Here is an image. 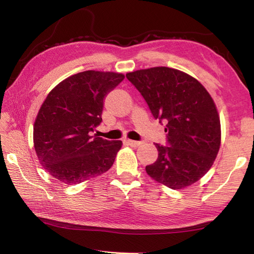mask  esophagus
<instances>
[{
	"instance_id": "obj_1",
	"label": "esophagus",
	"mask_w": 254,
	"mask_h": 254,
	"mask_svg": "<svg viewBox=\"0 0 254 254\" xmlns=\"http://www.w3.org/2000/svg\"><path fill=\"white\" fill-rule=\"evenodd\" d=\"M127 143L130 145L131 147H137V146H139V145H141L142 143L141 142H137V141H133V139H127Z\"/></svg>"
}]
</instances>
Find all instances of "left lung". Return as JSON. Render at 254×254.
I'll return each instance as SVG.
<instances>
[{
    "instance_id": "1",
    "label": "left lung",
    "mask_w": 254,
    "mask_h": 254,
    "mask_svg": "<svg viewBox=\"0 0 254 254\" xmlns=\"http://www.w3.org/2000/svg\"><path fill=\"white\" fill-rule=\"evenodd\" d=\"M127 78L141 93L155 119L165 121L167 143L155 144L158 158L147 175L172 190L198 181L213 166L220 146L215 102L197 79L166 66L138 69Z\"/></svg>"
}]
</instances>
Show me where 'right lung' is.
Segmentation results:
<instances>
[{
    "label": "right lung",
    "instance_id": "1",
    "mask_svg": "<svg viewBox=\"0 0 254 254\" xmlns=\"http://www.w3.org/2000/svg\"><path fill=\"white\" fill-rule=\"evenodd\" d=\"M123 79L121 73L85 71L48 94L34 124V146L42 167L57 180L72 186L111 168L122 142L90 133L102 121L105 97Z\"/></svg>",
    "mask_w": 254,
    "mask_h": 254
}]
</instances>
